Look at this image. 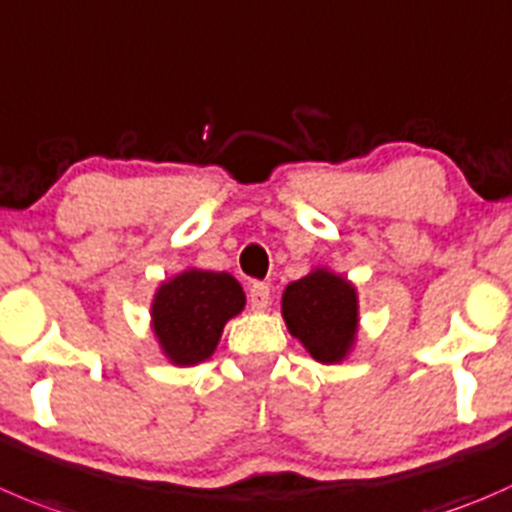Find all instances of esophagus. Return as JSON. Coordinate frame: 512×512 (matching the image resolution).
<instances>
[{"instance_id":"esophagus-1","label":"esophagus","mask_w":512,"mask_h":512,"mask_svg":"<svg viewBox=\"0 0 512 512\" xmlns=\"http://www.w3.org/2000/svg\"><path fill=\"white\" fill-rule=\"evenodd\" d=\"M267 305H270V285H265V282H255V285L250 287V307L252 310L262 312Z\"/></svg>"}]
</instances>
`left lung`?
<instances>
[{"label":"left lung","mask_w":512,"mask_h":512,"mask_svg":"<svg viewBox=\"0 0 512 512\" xmlns=\"http://www.w3.org/2000/svg\"><path fill=\"white\" fill-rule=\"evenodd\" d=\"M282 317L292 337L322 365L350 355L357 340L360 305L350 280L327 267H315L282 292Z\"/></svg>","instance_id":"1"}]
</instances>
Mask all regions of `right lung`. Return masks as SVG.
<instances>
[{"instance_id":"add662e5","label":"right lung","mask_w":512,"mask_h":512,"mask_svg":"<svg viewBox=\"0 0 512 512\" xmlns=\"http://www.w3.org/2000/svg\"><path fill=\"white\" fill-rule=\"evenodd\" d=\"M245 310V292L230 272L187 267L157 287L152 332L172 365L210 360L227 320Z\"/></svg>"}]
</instances>
